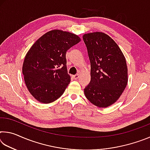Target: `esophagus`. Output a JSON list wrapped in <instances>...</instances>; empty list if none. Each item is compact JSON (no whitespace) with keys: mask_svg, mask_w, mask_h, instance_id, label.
I'll return each mask as SVG.
<instances>
[{"mask_svg":"<svg viewBox=\"0 0 150 150\" xmlns=\"http://www.w3.org/2000/svg\"><path fill=\"white\" fill-rule=\"evenodd\" d=\"M79 74H76L75 75H73L72 76V77L74 79H75V80H77V79L79 78Z\"/></svg>","mask_w":150,"mask_h":150,"instance_id":"1","label":"esophagus"}]
</instances>
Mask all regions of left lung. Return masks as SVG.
<instances>
[{
	"mask_svg": "<svg viewBox=\"0 0 150 150\" xmlns=\"http://www.w3.org/2000/svg\"><path fill=\"white\" fill-rule=\"evenodd\" d=\"M83 38L91 62V81L84 89L85 96L98 107H108L120 98L128 83L125 57L105 33H88Z\"/></svg>",
	"mask_w": 150,
	"mask_h": 150,
	"instance_id": "8db88e82",
	"label": "left lung"
}]
</instances>
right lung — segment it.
I'll list each match as a JSON object with an SVG mask.
<instances>
[{
	"label": "right lung",
	"instance_id": "right-lung-1",
	"mask_svg": "<svg viewBox=\"0 0 150 150\" xmlns=\"http://www.w3.org/2000/svg\"><path fill=\"white\" fill-rule=\"evenodd\" d=\"M80 41L73 33L54 30L30 47L24 58L22 73L28 90L39 102L51 103L64 93L71 81L66 52Z\"/></svg>",
	"mask_w": 150,
	"mask_h": 150
}]
</instances>
